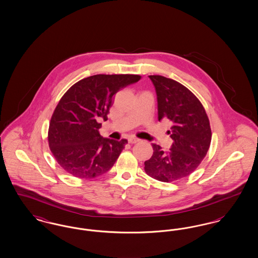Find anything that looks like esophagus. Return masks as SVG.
<instances>
[{"instance_id":"esophagus-1","label":"esophagus","mask_w":258,"mask_h":258,"mask_svg":"<svg viewBox=\"0 0 258 258\" xmlns=\"http://www.w3.org/2000/svg\"><path fill=\"white\" fill-rule=\"evenodd\" d=\"M128 142L130 143H132V144H135L136 142H138V141H140V139L139 138H137V137H134V136H132V137H128Z\"/></svg>"}]
</instances>
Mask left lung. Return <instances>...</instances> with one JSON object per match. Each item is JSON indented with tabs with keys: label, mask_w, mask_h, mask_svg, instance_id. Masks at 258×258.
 I'll return each instance as SVG.
<instances>
[{
	"label": "left lung",
	"mask_w": 258,
	"mask_h": 258,
	"mask_svg": "<svg viewBox=\"0 0 258 258\" xmlns=\"http://www.w3.org/2000/svg\"><path fill=\"white\" fill-rule=\"evenodd\" d=\"M157 99L159 121L168 119L171 149L163 152L153 144L154 153L144 162L145 172L160 182H174L191 174L208 152L212 133L208 116L199 99L184 85L161 75H149Z\"/></svg>",
	"instance_id": "8db88e82"
}]
</instances>
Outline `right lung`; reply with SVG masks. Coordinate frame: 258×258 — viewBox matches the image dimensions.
<instances>
[{
  "label": "right lung",
  "mask_w": 258,
  "mask_h": 258,
  "mask_svg": "<svg viewBox=\"0 0 258 258\" xmlns=\"http://www.w3.org/2000/svg\"><path fill=\"white\" fill-rule=\"evenodd\" d=\"M140 78L135 74H97L78 81L61 97L51 117L48 143L66 171L92 179L111 169L127 140L103 138L98 120H107L113 96Z\"/></svg>",
  "instance_id": "1"
}]
</instances>
